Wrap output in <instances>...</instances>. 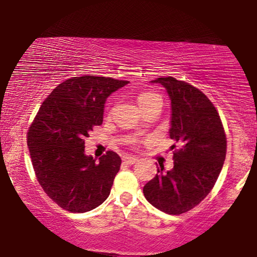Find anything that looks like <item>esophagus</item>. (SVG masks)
Listing matches in <instances>:
<instances>
[{"mask_svg":"<svg viewBox=\"0 0 257 257\" xmlns=\"http://www.w3.org/2000/svg\"><path fill=\"white\" fill-rule=\"evenodd\" d=\"M122 161H124V163H126V164H128V165H133V164H136L137 161H138V159H137V158H135V157L126 156V157L122 158Z\"/></svg>","mask_w":257,"mask_h":257,"instance_id":"esophagus-1","label":"esophagus"}]
</instances>
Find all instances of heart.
<instances>
[{
  "label": "heart",
  "instance_id": "obj_1",
  "mask_svg": "<svg viewBox=\"0 0 257 257\" xmlns=\"http://www.w3.org/2000/svg\"><path fill=\"white\" fill-rule=\"evenodd\" d=\"M154 99H160V97L153 92H143L139 94L138 98H137L140 108H142L144 105H146L147 103H150V101H152Z\"/></svg>",
  "mask_w": 257,
  "mask_h": 257
}]
</instances>
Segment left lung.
<instances>
[{
    "label": "left lung",
    "mask_w": 257,
    "mask_h": 257,
    "mask_svg": "<svg viewBox=\"0 0 257 257\" xmlns=\"http://www.w3.org/2000/svg\"><path fill=\"white\" fill-rule=\"evenodd\" d=\"M152 83L161 84L170 96V137L179 149L173 168L164 172L160 165L143 192L156 208L179 215L198 206L215 185L226 159V133L215 106L199 89L174 77Z\"/></svg>",
    "instance_id": "obj_1"
}]
</instances>
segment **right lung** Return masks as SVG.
Segmentation results:
<instances>
[{
  "label": "right lung",
  "instance_id": "obj_1",
  "mask_svg": "<svg viewBox=\"0 0 257 257\" xmlns=\"http://www.w3.org/2000/svg\"><path fill=\"white\" fill-rule=\"evenodd\" d=\"M127 80L72 77L41 105L27 135L31 163L43 191L61 208L85 213L110 195L121 159L113 151L96 161L85 154V139L103 122L104 104Z\"/></svg>",
  "mask_w": 257,
  "mask_h": 257
}]
</instances>
